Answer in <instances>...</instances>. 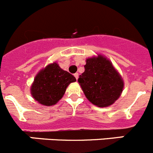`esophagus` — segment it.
Wrapping results in <instances>:
<instances>
[{
    "label": "esophagus",
    "mask_w": 153,
    "mask_h": 153,
    "mask_svg": "<svg viewBox=\"0 0 153 153\" xmlns=\"http://www.w3.org/2000/svg\"><path fill=\"white\" fill-rule=\"evenodd\" d=\"M74 76L75 77V78H76V80H78V73H75V75H74Z\"/></svg>",
    "instance_id": "34e87169"
}]
</instances>
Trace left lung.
Listing matches in <instances>:
<instances>
[{"instance_id":"1","label":"left lung","mask_w":153,"mask_h":153,"mask_svg":"<svg viewBox=\"0 0 153 153\" xmlns=\"http://www.w3.org/2000/svg\"><path fill=\"white\" fill-rule=\"evenodd\" d=\"M85 68L78 81L88 100L99 107L114 103L123 91L124 81L112 62L98 55L87 59Z\"/></svg>"}]
</instances>
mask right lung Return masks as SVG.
Masks as SVG:
<instances>
[{"label":"right lung","mask_w":153,"mask_h":153,"mask_svg":"<svg viewBox=\"0 0 153 153\" xmlns=\"http://www.w3.org/2000/svg\"><path fill=\"white\" fill-rule=\"evenodd\" d=\"M76 78L59 66L56 62L48 65L38 73L31 85L34 99L44 105H53L63 97L67 87Z\"/></svg>","instance_id":"1"}]
</instances>
